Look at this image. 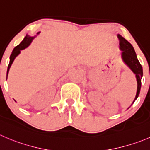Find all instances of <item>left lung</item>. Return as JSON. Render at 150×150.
Returning a JSON list of instances; mask_svg holds the SVG:
<instances>
[{
  "label": "left lung",
  "instance_id": "obj_1",
  "mask_svg": "<svg viewBox=\"0 0 150 150\" xmlns=\"http://www.w3.org/2000/svg\"><path fill=\"white\" fill-rule=\"evenodd\" d=\"M117 37H118L119 41H120L119 45H120V49L122 51V59L124 62V63L131 69L132 72L136 75V81H137V91H136V97H135L134 100L133 102V103L138 98L139 93H140L142 78L143 76V69H142V65L138 60L137 56H136V52H135V50L132 45L120 34H117Z\"/></svg>",
  "mask_w": 150,
  "mask_h": 150
}]
</instances>
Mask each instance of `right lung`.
I'll return each instance as SVG.
<instances>
[{
    "label": "right lung",
    "instance_id": "1",
    "mask_svg": "<svg viewBox=\"0 0 150 150\" xmlns=\"http://www.w3.org/2000/svg\"><path fill=\"white\" fill-rule=\"evenodd\" d=\"M40 32H38V33H36V34L38 35L39 33H40ZM36 36H29V35H26L25 37L24 38V40H23V41L20 42V45H18L17 46H16L14 48V50H13L12 53H11V56H10V60H9V64H8V69H7V73H6V79H7V77H8V72H9V69L10 67H11V64H12L13 62L14 61V59H15V58L17 57V56H18L19 54L20 53V51H21L22 50H24V49L27 48L28 47L29 45H30V43L32 42V41H33V39L36 37Z\"/></svg>",
    "mask_w": 150,
    "mask_h": 150
}]
</instances>
